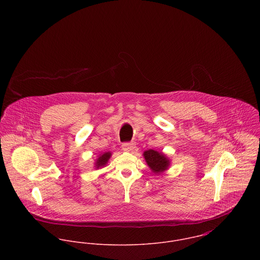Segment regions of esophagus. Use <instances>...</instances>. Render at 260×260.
I'll return each mask as SVG.
<instances>
[{
	"label": "esophagus",
	"instance_id": "esophagus-1",
	"mask_svg": "<svg viewBox=\"0 0 260 260\" xmlns=\"http://www.w3.org/2000/svg\"><path fill=\"white\" fill-rule=\"evenodd\" d=\"M136 147V144L134 142H125L122 144V148L125 151H132Z\"/></svg>",
	"mask_w": 260,
	"mask_h": 260
}]
</instances>
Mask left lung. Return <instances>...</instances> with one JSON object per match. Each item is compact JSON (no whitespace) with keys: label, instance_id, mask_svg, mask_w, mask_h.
<instances>
[{"label":"left lung","instance_id":"obj_1","mask_svg":"<svg viewBox=\"0 0 260 260\" xmlns=\"http://www.w3.org/2000/svg\"><path fill=\"white\" fill-rule=\"evenodd\" d=\"M143 155L149 167L155 173H160L164 171L165 169H167L169 165V160L165 157V155L155 150H147L144 152Z\"/></svg>","mask_w":260,"mask_h":260}]
</instances>
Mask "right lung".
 <instances>
[{
	"instance_id": "right-lung-1",
	"label": "right lung",
	"mask_w": 260,
	"mask_h": 260,
	"mask_svg": "<svg viewBox=\"0 0 260 260\" xmlns=\"http://www.w3.org/2000/svg\"><path fill=\"white\" fill-rule=\"evenodd\" d=\"M110 156H111V153H110V152H106V153H104L103 155H101V156L98 158L97 162H96L97 168L104 166V165L107 163V161H108V159L110 158Z\"/></svg>"
}]
</instances>
